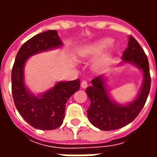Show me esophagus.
Returning <instances> with one entry per match:
<instances>
[{
    "label": "esophagus",
    "mask_w": 157,
    "mask_h": 157,
    "mask_svg": "<svg viewBox=\"0 0 157 157\" xmlns=\"http://www.w3.org/2000/svg\"><path fill=\"white\" fill-rule=\"evenodd\" d=\"M81 86H82V88H86V87H87V82H86V81H83V82H82V83H81Z\"/></svg>",
    "instance_id": "1"
}]
</instances>
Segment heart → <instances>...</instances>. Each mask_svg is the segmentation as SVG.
<instances>
[{"mask_svg": "<svg viewBox=\"0 0 157 157\" xmlns=\"http://www.w3.org/2000/svg\"><path fill=\"white\" fill-rule=\"evenodd\" d=\"M112 44V41L109 39H103L98 40V41L92 43L91 44L87 45L86 47L82 48L81 51V55L83 57L86 58H92V57H96L98 55H101L103 52L105 51L107 48L110 47ZM106 61L105 57L99 59L94 64V67L97 70L101 69L104 65Z\"/></svg>", "mask_w": 157, "mask_h": 157, "instance_id": "b5f03b06", "label": "heart"}]
</instances>
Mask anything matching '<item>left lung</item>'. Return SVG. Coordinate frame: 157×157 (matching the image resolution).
<instances>
[{
	"mask_svg": "<svg viewBox=\"0 0 157 157\" xmlns=\"http://www.w3.org/2000/svg\"><path fill=\"white\" fill-rule=\"evenodd\" d=\"M128 63L140 69L143 82L138 95L132 102L120 104L113 100L107 88L104 75L92 81L86 92L91 100L87 117L92 125L101 130H113L128 124L135 119L145 105L151 88V75L147 56L134 37L129 36L128 48L122 55L121 64Z\"/></svg>",
	"mask_w": 157,
	"mask_h": 157,
	"instance_id": "1",
	"label": "left lung"
}]
</instances>
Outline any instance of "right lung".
Returning a JSON list of instances; mask_svg holds the SVG:
<instances>
[{
  "mask_svg": "<svg viewBox=\"0 0 157 157\" xmlns=\"http://www.w3.org/2000/svg\"><path fill=\"white\" fill-rule=\"evenodd\" d=\"M62 45L56 30L39 33L22 45L12 67V92L16 108L29 124L38 129L51 130L62 124L66 102L79 90L80 80L59 82L44 93L34 95L25 86V63L30 56Z\"/></svg>",
  "mask_w": 157,
  "mask_h": 157,
  "instance_id": "obj_1",
  "label": "right lung"
}]
</instances>
